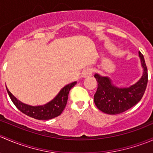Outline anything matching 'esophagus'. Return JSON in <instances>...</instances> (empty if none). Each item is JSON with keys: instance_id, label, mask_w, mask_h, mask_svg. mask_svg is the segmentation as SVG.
Instances as JSON below:
<instances>
[{"instance_id": "34e87169", "label": "esophagus", "mask_w": 153, "mask_h": 153, "mask_svg": "<svg viewBox=\"0 0 153 153\" xmlns=\"http://www.w3.org/2000/svg\"><path fill=\"white\" fill-rule=\"evenodd\" d=\"M92 69H91V68H86V69H84V70H83L82 73H81V76H82L83 78H86V77L90 76V75H92Z\"/></svg>"}]
</instances>
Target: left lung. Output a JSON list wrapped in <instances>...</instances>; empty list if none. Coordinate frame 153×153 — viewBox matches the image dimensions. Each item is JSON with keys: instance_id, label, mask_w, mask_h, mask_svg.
Listing matches in <instances>:
<instances>
[{"instance_id": "8db88e82", "label": "left lung", "mask_w": 153, "mask_h": 153, "mask_svg": "<svg viewBox=\"0 0 153 153\" xmlns=\"http://www.w3.org/2000/svg\"><path fill=\"white\" fill-rule=\"evenodd\" d=\"M139 54L143 75L139 81L129 87L118 88L112 84L108 77H102L98 74L94 76L98 82V89L94 95V101L98 109L109 115L124 112L135 106L142 98L148 81L147 67L143 55Z\"/></svg>"}]
</instances>
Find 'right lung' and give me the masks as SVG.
Returning <instances> with one entry per match:
<instances>
[{"mask_svg":"<svg viewBox=\"0 0 153 153\" xmlns=\"http://www.w3.org/2000/svg\"><path fill=\"white\" fill-rule=\"evenodd\" d=\"M76 84L77 82L75 81L65 86L53 100L44 105L36 106L27 105L18 101L6 87L12 101L21 112L35 119L49 120L61 115L67 105L69 90Z\"/></svg>","mask_w":153,"mask_h":153,"instance_id":"1","label":"right lung"}]
</instances>
